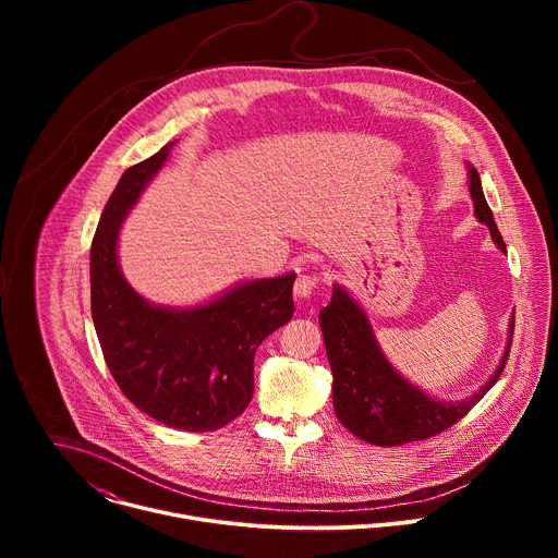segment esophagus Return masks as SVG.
<instances>
[{"instance_id":"34e87169","label":"esophagus","mask_w":558,"mask_h":558,"mask_svg":"<svg viewBox=\"0 0 558 558\" xmlns=\"http://www.w3.org/2000/svg\"><path fill=\"white\" fill-rule=\"evenodd\" d=\"M323 282H327L325 276L315 274V271H308L306 267H300V274H298L295 284H293V295H295L298 300H306Z\"/></svg>"}]
</instances>
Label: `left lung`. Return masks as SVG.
<instances>
[{"mask_svg": "<svg viewBox=\"0 0 558 558\" xmlns=\"http://www.w3.org/2000/svg\"><path fill=\"white\" fill-rule=\"evenodd\" d=\"M468 190L476 220L490 229L495 245L506 252L482 190V179L470 166ZM320 329L333 373V409L342 426L375 446H402L450 428L495 386L510 353L514 315L510 317L508 342L497 371L484 386L459 402L437 400L397 371L379 349L366 311L340 284H333V298L320 311Z\"/></svg>", "mask_w": 558, "mask_h": 558, "instance_id": "8db88e82", "label": "left lung"}]
</instances>
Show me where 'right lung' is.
<instances>
[{
    "instance_id": "right-lung-1",
    "label": "right lung",
    "mask_w": 558,
    "mask_h": 558,
    "mask_svg": "<svg viewBox=\"0 0 558 558\" xmlns=\"http://www.w3.org/2000/svg\"><path fill=\"white\" fill-rule=\"evenodd\" d=\"M174 143L128 168L108 198L90 250V306L128 400L170 428L207 433L250 407L256 349L291 320L295 274L241 280L194 306L154 304L132 289L119 265V233Z\"/></svg>"
}]
</instances>
